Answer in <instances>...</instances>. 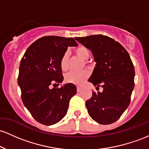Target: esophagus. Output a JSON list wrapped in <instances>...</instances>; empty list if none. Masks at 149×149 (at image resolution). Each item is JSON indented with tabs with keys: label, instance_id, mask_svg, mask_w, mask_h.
<instances>
[{
	"label": "esophagus",
	"instance_id": "esophagus-1",
	"mask_svg": "<svg viewBox=\"0 0 149 149\" xmlns=\"http://www.w3.org/2000/svg\"><path fill=\"white\" fill-rule=\"evenodd\" d=\"M81 86H79V85H78V86H77V90L78 92L80 91V90H81Z\"/></svg>",
	"mask_w": 149,
	"mask_h": 149
}]
</instances>
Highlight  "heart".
Here are the masks:
<instances>
[{"instance_id": "obj_1", "label": "heart", "mask_w": 149, "mask_h": 149, "mask_svg": "<svg viewBox=\"0 0 149 149\" xmlns=\"http://www.w3.org/2000/svg\"><path fill=\"white\" fill-rule=\"evenodd\" d=\"M74 52L84 61H86L89 58V51L87 48L82 45H79L77 47L75 48ZM68 60H69V54L68 52H65L63 55L61 59V68L64 71L68 70ZM88 75H89V73L87 71H71L65 74V79L68 83L80 84L84 81V80L88 77Z\"/></svg>"}]
</instances>
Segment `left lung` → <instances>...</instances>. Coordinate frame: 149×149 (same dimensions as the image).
Listing matches in <instances>:
<instances>
[{
  "label": "left lung",
  "instance_id": "obj_1",
  "mask_svg": "<svg viewBox=\"0 0 149 149\" xmlns=\"http://www.w3.org/2000/svg\"><path fill=\"white\" fill-rule=\"evenodd\" d=\"M75 39L92 52L96 62L88 81L103 88L102 92L93 91L86 101L88 115L99 124L115 123L130 105L134 87V68L130 55L119 42L104 35Z\"/></svg>",
  "mask_w": 149,
  "mask_h": 149
}]
</instances>
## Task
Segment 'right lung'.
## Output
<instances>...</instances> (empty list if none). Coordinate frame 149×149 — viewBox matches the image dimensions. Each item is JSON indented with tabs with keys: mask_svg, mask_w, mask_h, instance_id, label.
I'll use <instances>...</instances> for the list:
<instances>
[{
	"mask_svg": "<svg viewBox=\"0 0 149 149\" xmlns=\"http://www.w3.org/2000/svg\"><path fill=\"white\" fill-rule=\"evenodd\" d=\"M72 37L43 36L29 46L20 61L18 84L22 101L36 121L52 125L63 119L76 86L67 84L56 87L63 80L61 59L68 46H77ZM54 87L52 88L51 86Z\"/></svg>",
	"mask_w": 149,
	"mask_h": 149,
	"instance_id": "right-lung-1",
	"label": "right lung"
}]
</instances>
